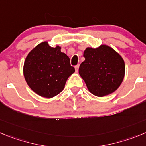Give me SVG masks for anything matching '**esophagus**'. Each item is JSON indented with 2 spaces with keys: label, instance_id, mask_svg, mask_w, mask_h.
<instances>
[{
  "label": "esophagus",
  "instance_id": "34e87169",
  "mask_svg": "<svg viewBox=\"0 0 146 146\" xmlns=\"http://www.w3.org/2000/svg\"><path fill=\"white\" fill-rule=\"evenodd\" d=\"M78 68H79V65H77L75 66V70H76V72L77 73L78 71Z\"/></svg>",
  "mask_w": 146,
  "mask_h": 146
}]
</instances>
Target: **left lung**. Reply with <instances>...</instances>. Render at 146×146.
Masks as SVG:
<instances>
[{"instance_id":"8db88e82","label":"left lung","mask_w":146,"mask_h":146,"mask_svg":"<svg viewBox=\"0 0 146 146\" xmlns=\"http://www.w3.org/2000/svg\"><path fill=\"white\" fill-rule=\"evenodd\" d=\"M85 60L78 73L92 94L99 97L110 94L117 89L125 77V61L111 47L102 44L97 48L87 47Z\"/></svg>"}]
</instances>
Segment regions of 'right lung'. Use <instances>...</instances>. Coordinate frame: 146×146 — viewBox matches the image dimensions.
<instances>
[{
  "label": "right lung",
  "mask_w": 146,
  "mask_h": 146,
  "mask_svg": "<svg viewBox=\"0 0 146 146\" xmlns=\"http://www.w3.org/2000/svg\"><path fill=\"white\" fill-rule=\"evenodd\" d=\"M61 47H50L43 42L27 54L23 68L24 78L30 88L39 96L52 98L60 93L69 76L75 72Z\"/></svg>",
  "instance_id": "add662e5"
}]
</instances>
